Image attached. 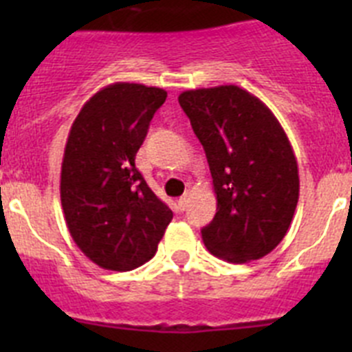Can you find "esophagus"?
Masks as SVG:
<instances>
[{
	"instance_id": "1",
	"label": "esophagus",
	"mask_w": 352,
	"mask_h": 352,
	"mask_svg": "<svg viewBox=\"0 0 352 352\" xmlns=\"http://www.w3.org/2000/svg\"><path fill=\"white\" fill-rule=\"evenodd\" d=\"M190 197H192L190 192H186L185 195H182V197L178 199V206H179V210H185V208L188 206V203H190Z\"/></svg>"
}]
</instances>
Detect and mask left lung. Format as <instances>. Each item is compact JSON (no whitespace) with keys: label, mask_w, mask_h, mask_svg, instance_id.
<instances>
[{"label":"left lung","mask_w":352,"mask_h":352,"mask_svg":"<svg viewBox=\"0 0 352 352\" xmlns=\"http://www.w3.org/2000/svg\"><path fill=\"white\" fill-rule=\"evenodd\" d=\"M178 102L206 153L217 213L201 234L213 256L250 263L287 234L300 197L294 151L263 102L234 84L188 89Z\"/></svg>","instance_id":"left-lung-1"}]
</instances>
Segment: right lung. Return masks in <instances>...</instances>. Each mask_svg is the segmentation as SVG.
<instances>
[{
    "mask_svg": "<svg viewBox=\"0 0 352 352\" xmlns=\"http://www.w3.org/2000/svg\"><path fill=\"white\" fill-rule=\"evenodd\" d=\"M166 89L133 82L105 86L72 123L61 164V206L70 236L104 270L148 263L173 220L135 167L149 121Z\"/></svg>",
    "mask_w": 352,
    "mask_h": 352,
    "instance_id": "1",
    "label": "right lung"
}]
</instances>
